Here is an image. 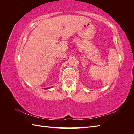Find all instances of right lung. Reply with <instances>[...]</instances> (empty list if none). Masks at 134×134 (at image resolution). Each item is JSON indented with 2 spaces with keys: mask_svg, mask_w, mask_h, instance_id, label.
I'll list each match as a JSON object with an SVG mask.
<instances>
[{
  "mask_svg": "<svg viewBox=\"0 0 134 134\" xmlns=\"http://www.w3.org/2000/svg\"><path fill=\"white\" fill-rule=\"evenodd\" d=\"M50 88H51V87H50ZM45 89H46V88H45ZM46 89H48V88H47Z\"/></svg>",
  "mask_w": 134,
  "mask_h": 134,
  "instance_id": "right-lung-1",
  "label": "right lung"
}]
</instances>
